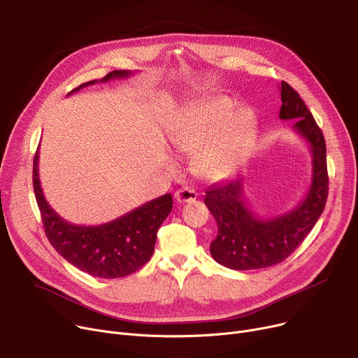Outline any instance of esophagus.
<instances>
[{
    "instance_id": "esophagus-1",
    "label": "esophagus",
    "mask_w": 358,
    "mask_h": 358,
    "mask_svg": "<svg viewBox=\"0 0 358 358\" xmlns=\"http://www.w3.org/2000/svg\"><path fill=\"white\" fill-rule=\"evenodd\" d=\"M174 199L178 203H187V201H193L197 199V192L194 189H190V187H181L174 194Z\"/></svg>"
}]
</instances>
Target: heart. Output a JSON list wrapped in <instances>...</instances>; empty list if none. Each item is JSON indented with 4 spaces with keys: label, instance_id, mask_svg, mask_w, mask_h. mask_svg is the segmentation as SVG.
<instances>
[{
    "label": "heart",
    "instance_id": "obj_1",
    "mask_svg": "<svg viewBox=\"0 0 358 358\" xmlns=\"http://www.w3.org/2000/svg\"><path fill=\"white\" fill-rule=\"evenodd\" d=\"M234 108L228 97H213L193 107L171 136L181 154H197L194 171L208 180L232 174L245 159L257 129L254 113Z\"/></svg>",
    "mask_w": 358,
    "mask_h": 358
}]
</instances>
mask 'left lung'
<instances>
[{"label": "left lung", "mask_w": 358, "mask_h": 358, "mask_svg": "<svg viewBox=\"0 0 358 358\" xmlns=\"http://www.w3.org/2000/svg\"><path fill=\"white\" fill-rule=\"evenodd\" d=\"M280 92L283 104L278 117L294 119V131L310 148V187L293 210L268 219L257 217L248 208L242 177L209 187L204 203L217 223L210 254L220 266L232 270L266 268L285 261L308 236L325 209L329 180L324 134L297 91L281 81Z\"/></svg>", "instance_id": "1"}]
</instances>
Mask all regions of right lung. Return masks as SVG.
<instances>
[{
	"instance_id": "add662e5",
	"label": "right lung",
	"mask_w": 358,
	"mask_h": 358,
	"mask_svg": "<svg viewBox=\"0 0 358 358\" xmlns=\"http://www.w3.org/2000/svg\"><path fill=\"white\" fill-rule=\"evenodd\" d=\"M131 72L113 71L100 83L126 78ZM97 80L81 84L69 94ZM39 149L33 161V189L50 245L73 267L94 277L119 278L138 271L150 259L161 223L173 210L171 194L150 200L124 216L99 227H80L64 220L46 201L39 180Z\"/></svg>"
}]
</instances>
